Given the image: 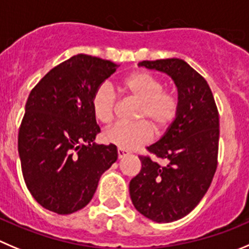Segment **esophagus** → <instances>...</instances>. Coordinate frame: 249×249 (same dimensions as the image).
<instances>
[{
  "label": "esophagus",
  "instance_id": "obj_1",
  "mask_svg": "<svg viewBox=\"0 0 249 249\" xmlns=\"http://www.w3.org/2000/svg\"><path fill=\"white\" fill-rule=\"evenodd\" d=\"M128 154H129L128 151L124 150V149H121V148L117 149V156H118V159L124 158V156H127V155H128Z\"/></svg>",
  "mask_w": 249,
  "mask_h": 249
}]
</instances>
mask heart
<instances>
[{"instance_id":"b5f03b06","label":"heart","mask_w":249,"mask_h":249,"mask_svg":"<svg viewBox=\"0 0 249 249\" xmlns=\"http://www.w3.org/2000/svg\"><path fill=\"white\" fill-rule=\"evenodd\" d=\"M122 88L139 101L137 117L148 119L158 132L165 131L176 118L178 112L176 96L162 90V83L151 73L145 71L131 73L123 80ZM117 96L110 84L104 83L96 89L91 98V107L100 122L112 121ZM147 121L116 122L106 129L104 137L121 149H136L153 138V128Z\"/></svg>"}]
</instances>
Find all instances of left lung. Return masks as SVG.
I'll use <instances>...</instances> for the list:
<instances>
[{
  "mask_svg": "<svg viewBox=\"0 0 249 249\" xmlns=\"http://www.w3.org/2000/svg\"><path fill=\"white\" fill-rule=\"evenodd\" d=\"M141 67L166 73L178 91V112L149 153L164 165L139 156L142 170L129 182L134 208L155 222L182 219L197 207L217 166L219 112L207 80L179 58L143 61Z\"/></svg>",
  "mask_w": 249,
  "mask_h": 249,
  "instance_id": "obj_1",
  "label": "left lung"
}]
</instances>
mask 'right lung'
Returning a JSON list of instances; mask_svg holds the SVG:
<instances>
[{
    "mask_svg": "<svg viewBox=\"0 0 249 249\" xmlns=\"http://www.w3.org/2000/svg\"><path fill=\"white\" fill-rule=\"evenodd\" d=\"M111 61L75 55L30 91L18 133L25 184L41 207L66 215L84 208L101 175L117 160L113 144H95V90L116 72Z\"/></svg>",
    "mask_w": 249,
    "mask_h": 249,
    "instance_id": "1",
    "label": "right lung"
}]
</instances>
